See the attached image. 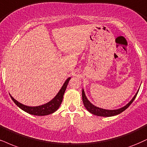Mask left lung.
I'll list each match as a JSON object with an SVG mask.
<instances>
[{
	"label": "left lung",
	"mask_w": 147,
	"mask_h": 147,
	"mask_svg": "<svg viewBox=\"0 0 147 147\" xmlns=\"http://www.w3.org/2000/svg\"><path fill=\"white\" fill-rule=\"evenodd\" d=\"M138 90L136 94L134 95L133 98H132V99L126 105H125L124 107H121V108H119L117 109H105L102 108H100V107L94 105L92 103V102H90V101L88 99L87 97H86L84 89L82 90V99H83V102H84L85 107H86L88 112H90L91 114L96 115V116H98L109 117V116H116V115L121 114V113L123 112V111H125L127 108H128L131 104L133 102L134 99L136 98V97L138 94Z\"/></svg>",
	"instance_id": "8db88e82"
}]
</instances>
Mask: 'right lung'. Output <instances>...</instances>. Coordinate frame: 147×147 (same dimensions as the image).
<instances>
[{"label": "right lung", "instance_id": "right-lung-1", "mask_svg": "<svg viewBox=\"0 0 147 147\" xmlns=\"http://www.w3.org/2000/svg\"><path fill=\"white\" fill-rule=\"evenodd\" d=\"M70 79V77H69V78H68L65 81L62 87L61 88V89L59 90V91L57 94L56 96L52 100H51L49 102L42 105L31 107V106L23 105V104L20 103V102L17 101L11 95L10 96H11V99L15 102L16 105L18 107H20L21 109H22L23 111H24V112L29 113L30 114L35 115V116H46V115L53 114V113L56 112L59 107V106L63 100V94H64L65 91H66L67 86H68Z\"/></svg>", "mask_w": 147, "mask_h": 147}]
</instances>
